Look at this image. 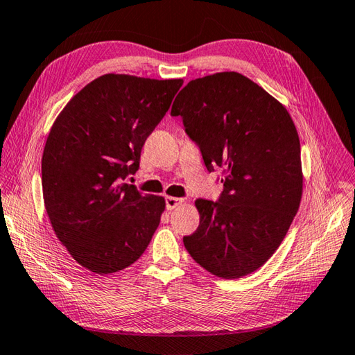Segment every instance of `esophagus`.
Segmentation results:
<instances>
[{"instance_id": "34e87169", "label": "esophagus", "mask_w": 355, "mask_h": 355, "mask_svg": "<svg viewBox=\"0 0 355 355\" xmlns=\"http://www.w3.org/2000/svg\"><path fill=\"white\" fill-rule=\"evenodd\" d=\"M164 202H166V209L168 210H172L178 207L180 204H183V198H175V196H166V200H164Z\"/></svg>"}]
</instances>
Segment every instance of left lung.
<instances>
[{
	"mask_svg": "<svg viewBox=\"0 0 355 355\" xmlns=\"http://www.w3.org/2000/svg\"><path fill=\"white\" fill-rule=\"evenodd\" d=\"M171 114L183 121L207 171L224 175L218 201H195L200 227L183 237L187 252L216 277L251 274L277 251L301 202V146L291 114L237 72L189 81Z\"/></svg>",
	"mask_w": 355,
	"mask_h": 355,
	"instance_id": "1",
	"label": "left lung"
}]
</instances>
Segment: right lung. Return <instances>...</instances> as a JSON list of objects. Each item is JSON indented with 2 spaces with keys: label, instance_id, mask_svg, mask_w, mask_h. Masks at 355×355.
Masks as SVG:
<instances>
[{
  "label": "right lung",
  "instance_id": "1",
  "mask_svg": "<svg viewBox=\"0 0 355 355\" xmlns=\"http://www.w3.org/2000/svg\"><path fill=\"white\" fill-rule=\"evenodd\" d=\"M183 80L105 73L66 104L49 131L42 191L55 236L95 274L125 269L144 254L164 200L125 178Z\"/></svg>",
  "mask_w": 355,
  "mask_h": 355
}]
</instances>
